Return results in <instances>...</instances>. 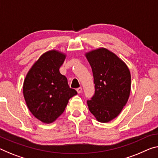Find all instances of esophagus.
I'll return each instance as SVG.
<instances>
[{
    "label": "esophagus",
    "instance_id": "obj_1",
    "mask_svg": "<svg viewBox=\"0 0 158 158\" xmlns=\"http://www.w3.org/2000/svg\"><path fill=\"white\" fill-rule=\"evenodd\" d=\"M76 90H77V93H79V94H80V93H82V87H78V88H77Z\"/></svg>",
    "mask_w": 158,
    "mask_h": 158
}]
</instances>
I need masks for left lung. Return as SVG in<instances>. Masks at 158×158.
I'll return each mask as SVG.
<instances>
[{"mask_svg": "<svg viewBox=\"0 0 158 158\" xmlns=\"http://www.w3.org/2000/svg\"><path fill=\"white\" fill-rule=\"evenodd\" d=\"M93 71L94 94L87 101L89 110L99 122L116 117L127 104L131 91V74L124 63L101 48L87 53Z\"/></svg>", "mask_w": 158, "mask_h": 158, "instance_id": "8db88e82", "label": "left lung"}]
</instances>
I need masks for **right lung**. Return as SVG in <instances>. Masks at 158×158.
Returning <instances> with one entry per match:
<instances>
[{
	"mask_svg": "<svg viewBox=\"0 0 158 158\" xmlns=\"http://www.w3.org/2000/svg\"><path fill=\"white\" fill-rule=\"evenodd\" d=\"M65 56L49 51L40 56L25 77L23 94L31 114L44 123L54 121L64 112L70 98L77 94L60 73Z\"/></svg>",
	"mask_w": 158,
	"mask_h": 158,
	"instance_id": "1",
	"label": "right lung"
}]
</instances>
